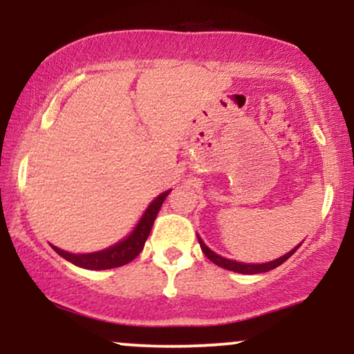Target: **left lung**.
I'll list each match as a JSON object with an SVG mask.
<instances>
[{"label": "left lung", "mask_w": 354, "mask_h": 354, "mask_svg": "<svg viewBox=\"0 0 354 354\" xmlns=\"http://www.w3.org/2000/svg\"><path fill=\"white\" fill-rule=\"evenodd\" d=\"M198 241H200L201 251L206 254V258H208L209 261H213L214 265L225 268V270L234 271V273H241V274H258V273H266V271H270V270H274V268L283 265V263L286 261V259L290 258V256L293 254L295 251L299 248V245H298L295 248V250H291L290 253H286L278 259H273V261H270V263H261V265H251V263H239V261H234V259L223 258V256H219V254L214 253V251H211L209 248L206 246L205 243H203V239L200 236H198Z\"/></svg>", "instance_id": "left-lung-1"}]
</instances>
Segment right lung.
I'll list each match as a JSON object with an SVG mask.
<instances>
[{"label":"right lung","mask_w":354,"mask_h":354,"mask_svg":"<svg viewBox=\"0 0 354 354\" xmlns=\"http://www.w3.org/2000/svg\"><path fill=\"white\" fill-rule=\"evenodd\" d=\"M169 191L161 193L156 200L149 203V206L146 208L145 214L141 216L140 223L136 225V228L133 230V233L128 238H124L123 241L116 243V245L106 248L103 251H96V253H86V254H75L68 253V251L59 250V248L53 246V250L56 251L59 256H63L64 259L73 263V265L84 268V270H111V268H118L128 265L129 261L136 258L138 254L143 250L146 239L149 236V231L153 228V223L156 219L158 211H160L161 205L166 200V196L169 194Z\"/></svg>","instance_id":"1"}]
</instances>
